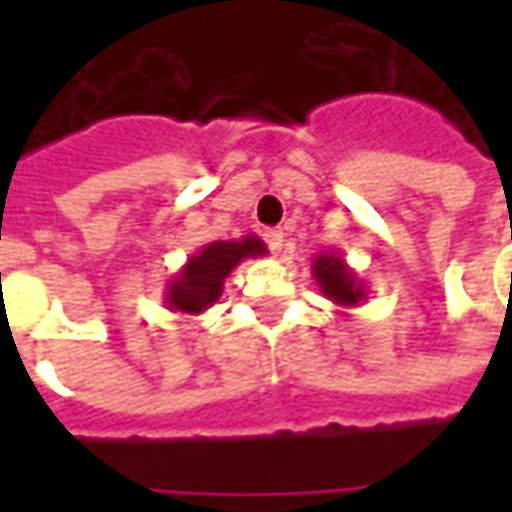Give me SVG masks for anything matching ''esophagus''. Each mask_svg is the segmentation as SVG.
I'll return each mask as SVG.
<instances>
[{"mask_svg": "<svg viewBox=\"0 0 512 512\" xmlns=\"http://www.w3.org/2000/svg\"><path fill=\"white\" fill-rule=\"evenodd\" d=\"M263 238H266V244L271 252H279V249H282V241H285V233H282V230H266Z\"/></svg>", "mask_w": 512, "mask_h": 512, "instance_id": "obj_1", "label": "esophagus"}]
</instances>
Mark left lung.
Instances as JSON below:
<instances>
[{"label": "left lung", "mask_w": 512, "mask_h": 512, "mask_svg": "<svg viewBox=\"0 0 512 512\" xmlns=\"http://www.w3.org/2000/svg\"><path fill=\"white\" fill-rule=\"evenodd\" d=\"M312 277L318 282V288L329 301L337 307L351 310L359 307L367 299L365 279L356 277V271L337 252H321L312 260Z\"/></svg>", "instance_id": "left-lung-1"}]
</instances>
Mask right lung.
I'll use <instances>...</instances> for the list:
<instances>
[{"label": "right lung", "instance_id": "1", "mask_svg": "<svg viewBox=\"0 0 512 512\" xmlns=\"http://www.w3.org/2000/svg\"><path fill=\"white\" fill-rule=\"evenodd\" d=\"M266 252V244L257 235L205 244L167 282L164 290L167 310L180 315H200L222 299L224 279L230 277V271L238 263H244L246 257H263Z\"/></svg>", "mask_w": 512, "mask_h": 512}]
</instances>
